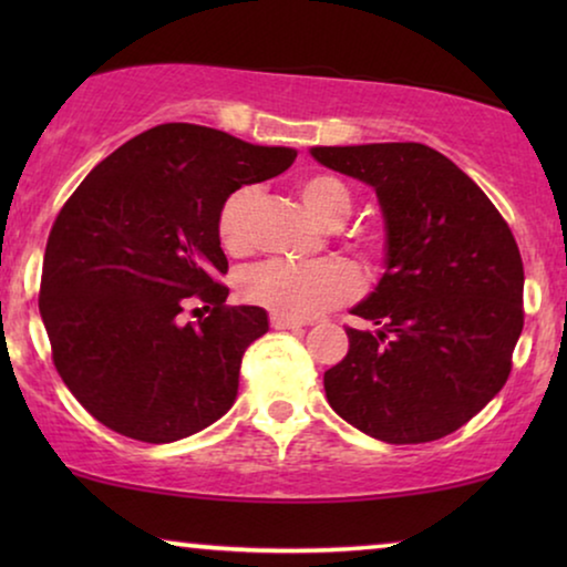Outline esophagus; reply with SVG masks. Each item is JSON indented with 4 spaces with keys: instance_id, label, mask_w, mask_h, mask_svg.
Segmentation results:
<instances>
[{
    "instance_id": "1",
    "label": "esophagus",
    "mask_w": 567,
    "mask_h": 567,
    "mask_svg": "<svg viewBox=\"0 0 567 567\" xmlns=\"http://www.w3.org/2000/svg\"><path fill=\"white\" fill-rule=\"evenodd\" d=\"M305 320H293V317H286V315H270V328L276 330H297V328H305Z\"/></svg>"
}]
</instances>
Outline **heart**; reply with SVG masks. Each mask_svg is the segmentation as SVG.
<instances>
[{"instance_id": "obj_1", "label": "heart", "mask_w": 567, "mask_h": 567, "mask_svg": "<svg viewBox=\"0 0 567 567\" xmlns=\"http://www.w3.org/2000/svg\"><path fill=\"white\" fill-rule=\"evenodd\" d=\"M297 190L307 212L330 229L340 227L353 212L351 190L336 175H307L299 181ZM255 198H258V190L245 185L221 204L219 237L229 252H243L250 245V212ZM359 286L355 270L340 260H262L247 268L239 278V291L247 301L276 315L293 317V320H307L322 309L343 305L359 293Z\"/></svg>"}]
</instances>
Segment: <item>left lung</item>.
<instances>
[{"label":"left lung","instance_id":"8db88e82","mask_svg":"<svg viewBox=\"0 0 567 567\" xmlns=\"http://www.w3.org/2000/svg\"><path fill=\"white\" fill-rule=\"evenodd\" d=\"M374 188L384 274L351 312L348 353L324 371L336 413L386 444L444 439L503 390L524 328V266L498 208L452 159L415 142L312 146Z\"/></svg>","mask_w":567,"mask_h":567}]
</instances>
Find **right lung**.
<instances>
[{
    "mask_svg": "<svg viewBox=\"0 0 567 567\" xmlns=\"http://www.w3.org/2000/svg\"><path fill=\"white\" fill-rule=\"evenodd\" d=\"M291 146H260L196 123H162L105 157L49 235L41 317L53 363L92 417L121 436L169 444L227 413L262 307H227L221 204L281 175ZM204 300L208 318L179 312Z\"/></svg>",
    "mask_w": 567,
    "mask_h": 567,
    "instance_id": "right-lung-1",
    "label": "right lung"
}]
</instances>
